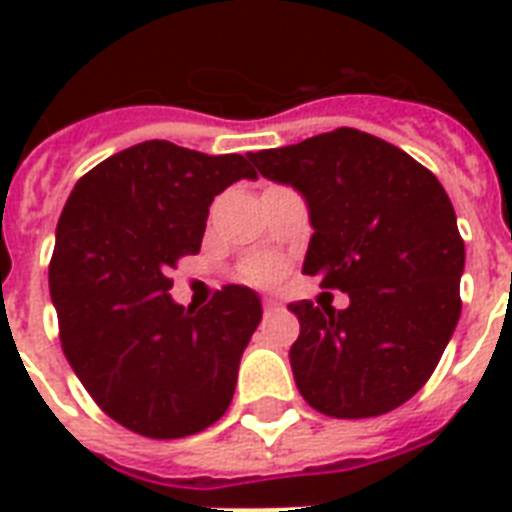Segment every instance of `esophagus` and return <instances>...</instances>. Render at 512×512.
<instances>
[{"label":"esophagus","mask_w":512,"mask_h":512,"mask_svg":"<svg viewBox=\"0 0 512 512\" xmlns=\"http://www.w3.org/2000/svg\"><path fill=\"white\" fill-rule=\"evenodd\" d=\"M263 308H265V311H279L281 300L276 295H265L263 297Z\"/></svg>","instance_id":"esophagus-1"}]
</instances>
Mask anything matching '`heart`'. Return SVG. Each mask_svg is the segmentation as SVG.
<instances>
[{"label": "heart", "instance_id": "1", "mask_svg": "<svg viewBox=\"0 0 512 512\" xmlns=\"http://www.w3.org/2000/svg\"><path fill=\"white\" fill-rule=\"evenodd\" d=\"M276 273H279V268L271 263H263V265H257L255 273H252V279L255 281H271L276 279Z\"/></svg>", "mask_w": 512, "mask_h": 512}]
</instances>
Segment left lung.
I'll use <instances>...</instances> for the list:
<instances>
[{"instance_id": "left-lung-1", "label": "left lung", "mask_w": 512, "mask_h": 512, "mask_svg": "<svg viewBox=\"0 0 512 512\" xmlns=\"http://www.w3.org/2000/svg\"><path fill=\"white\" fill-rule=\"evenodd\" d=\"M249 159L305 199L313 236L303 273L350 297L345 311L289 303L300 319L289 348L297 390L342 420L409 401L462 311L465 244L444 185L406 151L350 127Z\"/></svg>"}]
</instances>
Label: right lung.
<instances>
[{
  "instance_id": "add662e5",
  "label": "right lung",
  "mask_w": 512,
  "mask_h": 512,
  "mask_svg": "<svg viewBox=\"0 0 512 512\" xmlns=\"http://www.w3.org/2000/svg\"><path fill=\"white\" fill-rule=\"evenodd\" d=\"M244 177L257 172L239 154L146 140L87 172L63 207L50 263L60 345L95 404L140 436H193L231 404L260 297L228 284L185 308L167 271L199 252L209 204Z\"/></svg>"
}]
</instances>
